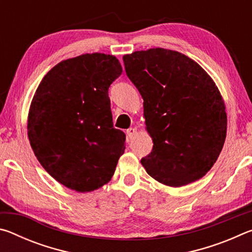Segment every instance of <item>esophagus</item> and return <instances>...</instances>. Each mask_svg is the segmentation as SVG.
<instances>
[{
	"label": "esophagus",
	"mask_w": 252,
	"mask_h": 252,
	"mask_svg": "<svg viewBox=\"0 0 252 252\" xmlns=\"http://www.w3.org/2000/svg\"><path fill=\"white\" fill-rule=\"evenodd\" d=\"M126 135L129 139H132L135 135V129L134 127H130V129L126 130Z\"/></svg>",
	"instance_id": "esophagus-1"
}]
</instances>
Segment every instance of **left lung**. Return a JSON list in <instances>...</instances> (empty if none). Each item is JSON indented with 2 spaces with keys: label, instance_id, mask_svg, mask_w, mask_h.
I'll return each mask as SVG.
<instances>
[{
  "label": "left lung",
  "instance_id": "1",
  "mask_svg": "<svg viewBox=\"0 0 252 252\" xmlns=\"http://www.w3.org/2000/svg\"><path fill=\"white\" fill-rule=\"evenodd\" d=\"M143 99L153 142L141 164L164 186L178 188L206 176L227 135L222 95L206 71L178 51L152 48L123 57Z\"/></svg>",
  "mask_w": 252,
  "mask_h": 252
}]
</instances>
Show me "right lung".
Segmentation results:
<instances>
[{"mask_svg":"<svg viewBox=\"0 0 252 252\" xmlns=\"http://www.w3.org/2000/svg\"><path fill=\"white\" fill-rule=\"evenodd\" d=\"M121 73L114 55L82 54L53 66L34 93L30 144L45 171L71 190L104 186L125 152L126 134L113 127L108 95Z\"/></svg>","mask_w":252,"mask_h":252,"instance_id":"right-lung-1","label":"right lung"}]
</instances>
